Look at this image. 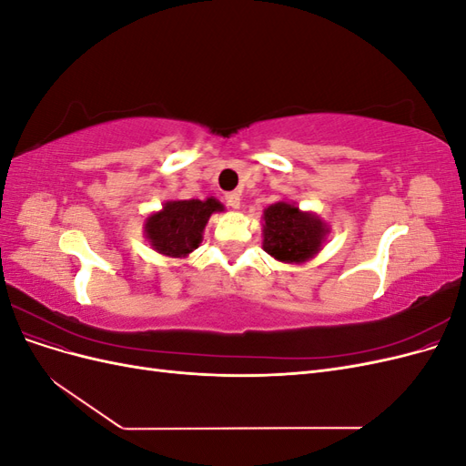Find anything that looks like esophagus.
<instances>
[{"label":"esophagus","mask_w":466,"mask_h":466,"mask_svg":"<svg viewBox=\"0 0 466 466\" xmlns=\"http://www.w3.org/2000/svg\"><path fill=\"white\" fill-rule=\"evenodd\" d=\"M225 204H228L233 209H238V208H241V194L228 192V194H225Z\"/></svg>","instance_id":"esophagus-1"}]
</instances>
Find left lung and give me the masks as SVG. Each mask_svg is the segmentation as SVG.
I'll list each match as a JSON object with an SVG mask.
<instances>
[{
    "mask_svg": "<svg viewBox=\"0 0 466 466\" xmlns=\"http://www.w3.org/2000/svg\"><path fill=\"white\" fill-rule=\"evenodd\" d=\"M330 228L313 211L279 200L262 214V248L284 264H305L315 258Z\"/></svg>",
    "mask_w": 466,
    "mask_h": 466,
    "instance_id": "8db88e82",
    "label": "left lung"
}]
</instances>
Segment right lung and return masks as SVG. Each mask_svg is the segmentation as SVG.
Masks as SVG:
<instances>
[{
  "instance_id": "1",
  "label": "right lung",
  "mask_w": 466,
  "mask_h": 466,
  "mask_svg": "<svg viewBox=\"0 0 466 466\" xmlns=\"http://www.w3.org/2000/svg\"><path fill=\"white\" fill-rule=\"evenodd\" d=\"M223 204L209 196L206 200H168L146 218L144 235L155 252L168 258H187L202 245L211 214L223 211Z\"/></svg>"
}]
</instances>
